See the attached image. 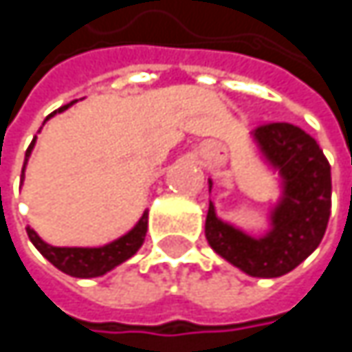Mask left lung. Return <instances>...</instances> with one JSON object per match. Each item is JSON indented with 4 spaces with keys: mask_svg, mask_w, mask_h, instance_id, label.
I'll use <instances>...</instances> for the list:
<instances>
[{
    "mask_svg": "<svg viewBox=\"0 0 352 352\" xmlns=\"http://www.w3.org/2000/svg\"><path fill=\"white\" fill-rule=\"evenodd\" d=\"M265 157L285 179V197L273 214V230L250 239L220 222L210 204L206 239L234 267L252 277H281L320 245L330 218V163L318 142L300 126L265 122L252 130Z\"/></svg>",
    "mask_w": 352,
    "mask_h": 352,
    "instance_id": "obj_1",
    "label": "left lung"
}]
</instances>
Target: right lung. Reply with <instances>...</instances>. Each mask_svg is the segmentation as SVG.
<instances>
[{"label": "right lung", "instance_id": "1", "mask_svg": "<svg viewBox=\"0 0 352 352\" xmlns=\"http://www.w3.org/2000/svg\"><path fill=\"white\" fill-rule=\"evenodd\" d=\"M67 106L54 109L52 113L56 111H63L67 109ZM50 113V116H52ZM48 116V118H50ZM36 140V136H34ZM34 140L30 142L28 151H26V159H24V167H26V161L32 153V146H34ZM22 177H24V169H22ZM146 228H148V212L142 214V218L138 220V224L122 239L113 241L111 245L100 246V248H69V246H50L46 245L34 230L28 226L26 232H28V239L32 241V245L42 252V256H46L56 269H60L63 273L67 275H73V277H98V275H104L109 269L118 267L120 263H124L126 258H130L140 246L144 243V236H146Z\"/></svg>", "mask_w": 352, "mask_h": 352}]
</instances>
